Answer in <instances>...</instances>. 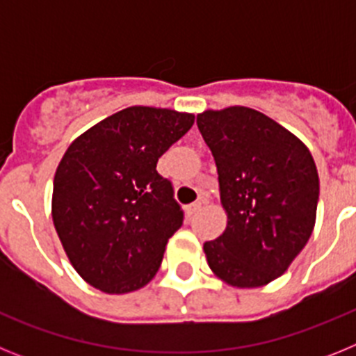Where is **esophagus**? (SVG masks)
Segmentation results:
<instances>
[{
    "label": "esophagus",
    "mask_w": 356,
    "mask_h": 356,
    "mask_svg": "<svg viewBox=\"0 0 356 356\" xmlns=\"http://www.w3.org/2000/svg\"><path fill=\"white\" fill-rule=\"evenodd\" d=\"M200 209H201V201H196V203H193V205H188L187 209H185V213H187L188 217H193L194 213L200 212Z\"/></svg>",
    "instance_id": "34e87169"
}]
</instances>
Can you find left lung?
I'll list each match as a JSON object with an SVG mask.
<instances>
[{
  "label": "left lung",
  "mask_w": 356,
  "mask_h": 356,
  "mask_svg": "<svg viewBox=\"0 0 356 356\" xmlns=\"http://www.w3.org/2000/svg\"><path fill=\"white\" fill-rule=\"evenodd\" d=\"M219 175L228 222L203 244L213 275L237 289L271 284L301 253L316 226L319 175L307 144L248 106L197 114Z\"/></svg>",
  "instance_id": "8db88e82"
}]
</instances>
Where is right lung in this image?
<instances>
[{
  "instance_id": "obj_1",
  "label": "right lung",
  "mask_w": 356,
  "mask_h": 356,
  "mask_svg": "<svg viewBox=\"0 0 356 356\" xmlns=\"http://www.w3.org/2000/svg\"><path fill=\"white\" fill-rule=\"evenodd\" d=\"M194 124V114L128 106L78 135L53 180L51 217L74 271L106 294L155 278L169 238L184 222L160 156Z\"/></svg>"
}]
</instances>
